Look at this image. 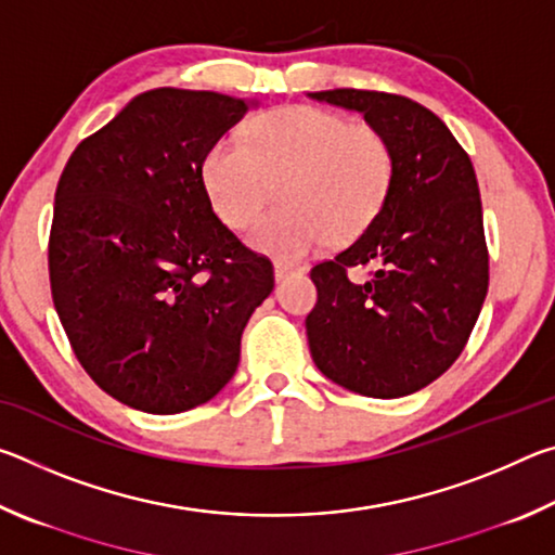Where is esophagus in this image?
Listing matches in <instances>:
<instances>
[{"label":"esophagus","mask_w":555,"mask_h":555,"mask_svg":"<svg viewBox=\"0 0 555 555\" xmlns=\"http://www.w3.org/2000/svg\"><path fill=\"white\" fill-rule=\"evenodd\" d=\"M294 271H300V267L288 264V261H284V259H276L274 261V276H276V281L286 279L288 274H294Z\"/></svg>","instance_id":"obj_1"}]
</instances>
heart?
I'll use <instances>...</instances> for the list:
<instances>
[{
    "instance_id": "obj_1",
    "label": "heart",
    "mask_w": 555,
    "mask_h": 555,
    "mask_svg": "<svg viewBox=\"0 0 555 555\" xmlns=\"http://www.w3.org/2000/svg\"><path fill=\"white\" fill-rule=\"evenodd\" d=\"M244 142L220 137L205 149L201 181L215 215L232 230L255 222L274 183L284 208L267 215L249 242L276 259H300L370 230L387 205L397 156L389 139L340 112L286 105L244 127Z\"/></svg>"
}]
</instances>
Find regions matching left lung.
<instances>
[{"instance_id": "left-lung-1", "label": "left lung", "mask_w": 555, "mask_h": 555, "mask_svg": "<svg viewBox=\"0 0 555 555\" xmlns=\"http://www.w3.org/2000/svg\"><path fill=\"white\" fill-rule=\"evenodd\" d=\"M354 109L389 139L397 178L362 237L311 269L308 347L327 379L362 397H406L453 364L482 311L490 257L475 168L443 119L374 90L308 92ZM378 264L354 285L346 269Z\"/></svg>"}]
</instances>
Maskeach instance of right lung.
<instances>
[{"label": "right lung", "instance_id": "add662e5", "mask_svg": "<svg viewBox=\"0 0 555 555\" xmlns=\"http://www.w3.org/2000/svg\"><path fill=\"white\" fill-rule=\"evenodd\" d=\"M257 102L142 92L65 164L49 240L55 313L92 382L146 413L210 401L274 267L210 208L205 149Z\"/></svg>", "mask_w": 555, "mask_h": 555}]
</instances>
